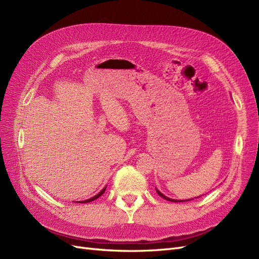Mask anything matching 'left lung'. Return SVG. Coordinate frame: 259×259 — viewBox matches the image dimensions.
I'll list each match as a JSON object with an SVG mask.
<instances>
[{"label":"left lung","mask_w":259,"mask_h":259,"mask_svg":"<svg viewBox=\"0 0 259 259\" xmlns=\"http://www.w3.org/2000/svg\"><path fill=\"white\" fill-rule=\"evenodd\" d=\"M155 190H156V192H158V194L160 195L161 198H163V199H165V200H167V201H170V202H185V201H188V200H174V199H169V198H167V197H165V195H164L163 193H161L158 189H156L155 188Z\"/></svg>","instance_id":"8db88e82"}]
</instances>
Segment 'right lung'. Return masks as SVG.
<instances>
[{
  "mask_svg": "<svg viewBox=\"0 0 259 259\" xmlns=\"http://www.w3.org/2000/svg\"><path fill=\"white\" fill-rule=\"evenodd\" d=\"M106 188L107 187H105L104 188V189L103 190H101L98 194H96L95 195V197H93V198H91V199H89V200H85V201H81V202H79V203H88V202H92V201H94V200H96V199H98L99 197H100V195H103L104 194V192H105V190H106Z\"/></svg>",
  "mask_w": 259,
  "mask_h": 259,
  "instance_id": "add662e5",
  "label": "right lung"
}]
</instances>
